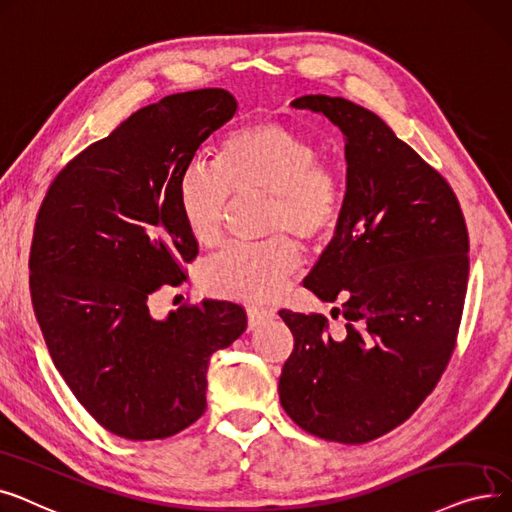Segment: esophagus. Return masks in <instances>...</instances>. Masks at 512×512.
<instances>
[{
  "instance_id": "esophagus-1",
  "label": "esophagus",
  "mask_w": 512,
  "mask_h": 512,
  "mask_svg": "<svg viewBox=\"0 0 512 512\" xmlns=\"http://www.w3.org/2000/svg\"><path fill=\"white\" fill-rule=\"evenodd\" d=\"M275 316V310L273 308H260V306H250L248 308V321H250V329L258 327L260 323L269 321Z\"/></svg>"
}]
</instances>
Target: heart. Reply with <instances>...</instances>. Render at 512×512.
<instances>
[{"label":"heart","mask_w":512,"mask_h":512,"mask_svg":"<svg viewBox=\"0 0 512 512\" xmlns=\"http://www.w3.org/2000/svg\"><path fill=\"white\" fill-rule=\"evenodd\" d=\"M231 193H264L271 198L266 231L279 233L256 246H229L210 258L202 283L212 296L233 302H269L298 271L302 254L294 239L325 241L344 212V181L339 170L319 160V148L300 131L260 120L233 131L216 162H191L179 181L183 223L200 246H214L223 235Z\"/></svg>","instance_id":"1"}]
</instances>
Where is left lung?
I'll list each match as a JSON object with an SVG mask.
<instances>
[{
    "label": "left lung",
    "instance_id": "left-lung-1",
    "mask_svg": "<svg viewBox=\"0 0 512 512\" xmlns=\"http://www.w3.org/2000/svg\"><path fill=\"white\" fill-rule=\"evenodd\" d=\"M291 106L344 133V212L304 287L339 302L346 331L331 337L323 314L279 310L294 335L279 398L304 431L364 444L404 423L440 381L467 294L469 235L444 177L375 112L331 95Z\"/></svg>",
    "mask_w": 512,
    "mask_h": 512
}]
</instances>
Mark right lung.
I'll return each mask as SVG.
<instances>
[{
	"mask_svg": "<svg viewBox=\"0 0 512 512\" xmlns=\"http://www.w3.org/2000/svg\"><path fill=\"white\" fill-rule=\"evenodd\" d=\"M235 112L227 89L168 95L70 160L41 204L29 266L47 350L89 415L125 440L196 423L210 356L248 327L221 300L150 312L198 254L179 210L183 170Z\"/></svg>",
	"mask_w": 512,
	"mask_h": 512,
	"instance_id": "right-lung-1",
	"label": "right lung"
}]
</instances>
